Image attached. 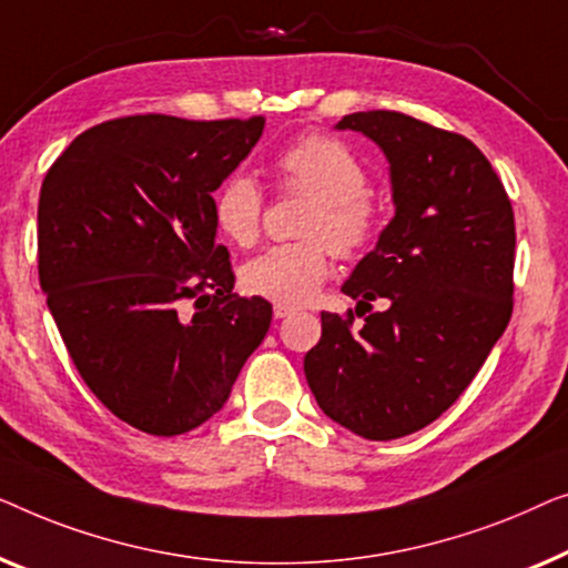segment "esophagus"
Segmentation results:
<instances>
[{
	"instance_id": "34e87169",
	"label": "esophagus",
	"mask_w": 568,
	"mask_h": 568,
	"mask_svg": "<svg viewBox=\"0 0 568 568\" xmlns=\"http://www.w3.org/2000/svg\"><path fill=\"white\" fill-rule=\"evenodd\" d=\"M273 311H275V318H285V316L295 314V308H293V306H287V303H275Z\"/></svg>"
}]
</instances>
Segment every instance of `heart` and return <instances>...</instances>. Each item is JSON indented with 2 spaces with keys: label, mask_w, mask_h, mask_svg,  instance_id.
<instances>
[{
  "label": "heart",
  "mask_w": 568,
  "mask_h": 568,
  "mask_svg": "<svg viewBox=\"0 0 568 568\" xmlns=\"http://www.w3.org/2000/svg\"><path fill=\"white\" fill-rule=\"evenodd\" d=\"M275 174L283 190L303 193L311 205L295 244L270 246L244 265L242 283L252 295L298 306L318 291L329 275V246L339 257H355L373 242L378 205L367 193V172L347 143L324 133H308L275 156ZM260 182L246 172H231L213 195V221L229 242L254 244L260 236Z\"/></svg>",
  "instance_id": "heart-1"
}]
</instances>
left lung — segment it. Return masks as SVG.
Returning <instances> with one entry per match:
<instances>
[{"label":"left lung","mask_w":568,"mask_h":568,"mask_svg":"<svg viewBox=\"0 0 568 568\" xmlns=\"http://www.w3.org/2000/svg\"><path fill=\"white\" fill-rule=\"evenodd\" d=\"M388 159L396 213L342 293L365 315L322 314L303 371L326 417L365 440L435 422L481 371L513 316L515 213L466 135L394 110L345 115ZM373 300L387 308L373 312Z\"/></svg>","instance_id":"obj_1"}]
</instances>
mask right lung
Masks as SVG:
<instances>
[{"mask_svg":"<svg viewBox=\"0 0 568 568\" xmlns=\"http://www.w3.org/2000/svg\"><path fill=\"white\" fill-rule=\"evenodd\" d=\"M262 128V115L115 118L79 133L43 180L48 308L92 394L141 433L211 419L273 322L265 298L234 293L213 221V193Z\"/></svg>","mask_w":568,"mask_h":568,"instance_id":"obj_1","label":"right lung"}]
</instances>
